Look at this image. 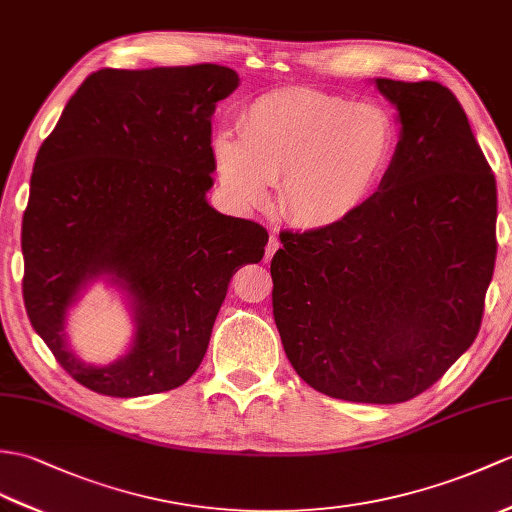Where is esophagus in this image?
Segmentation results:
<instances>
[{
  "label": "esophagus",
  "instance_id": "34e87169",
  "mask_svg": "<svg viewBox=\"0 0 512 512\" xmlns=\"http://www.w3.org/2000/svg\"><path fill=\"white\" fill-rule=\"evenodd\" d=\"M279 237H275V235H270V240H268V246H266V261H270L272 259V255H275L277 251H279Z\"/></svg>",
  "mask_w": 512,
  "mask_h": 512
}]
</instances>
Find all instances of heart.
<instances>
[{
    "label": "heart",
    "instance_id": "b5f03b06",
    "mask_svg": "<svg viewBox=\"0 0 512 512\" xmlns=\"http://www.w3.org/2000/svg\"><path fill=\"white\" fill-rule=\"evenodd\" d=\"M397 141V122L384 106L279 89L246 106L240 135L222 130L213 137L211 159L233 205H266L272 183L281 180L283 216L303 229H329L373 198Z\"/></svg>",
    "mask_w": 512,
    "mask_h": 512
}]
</instances>
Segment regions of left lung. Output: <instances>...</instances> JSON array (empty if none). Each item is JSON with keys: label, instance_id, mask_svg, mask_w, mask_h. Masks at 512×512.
<instances>
[{"label": "left lung", "instance_id": "8db88e82", "mask_svg": "<svg viewBox=\"0 0 512 512\" xmlns=\"http://www.w3.org/2000/svg\"><path fill=\"white\" fill-rule=\"evenodd\" d=\"M401 139L373 198L329 229L281 231L272 312L294 371L355 403H401L478 336L495 270L497 187L441 82L377 78Z\"/></svg>", "mask_w": 512, "mask_h": 512}]
</instances>
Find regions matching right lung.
Masks as SVG:
<instances>
[{
    "mask_svg": "<svg viewBox=\"0 0 512 512\" xmlns=\"http://www.w3.org/2000/svg\"><path fill=\"white\" fill-rule=\"evenodd\" d=\"M237 82L213 63L93 71L39 148L21 224L23 303L56 362L93 392L183 386L205 358L231 277L264 257L261 224L207 202L211 115ZM100 274L134 296L138 331L122 361L89 367L62 329L77 290Z\"/></svg>",
    "mask_w": 512,
    "mask_h": 512,
    "instance_id": "1",
    "label": "right lung"
}]
</instances>
